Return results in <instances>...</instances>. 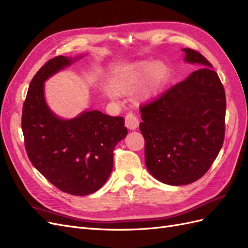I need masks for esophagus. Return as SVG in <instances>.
I'll return each instance as SVG.
<instances>
[{"label": "esophagus", "mask_w": 248, "mask_h": 248, "mask_svg": "<svg viewBox=\"0 0 248 248\" xmlns=\"http://www.w3.org/2000/svg\"><path fill=\"white\" fill-rule=\"evenodd\" d=\"M125 126L130 130H134L138 128L139 126V119L137 116H134L131 112L125 117Z\"/></svg>", "instance_id": "1"}]
</instances>
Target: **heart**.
I'll use <instances>...</instances> for the list:
<instances>
[{"mask_svg":"<svg viewBox=\"0 0 248 248\" xmlns=\"http://www.w3.org/2000/svg\"><path fill=\"white\" fill-rule=\"evenodd\" d=\"M170 78L168 64L163 62L141 61L120 70L111 80L110 98L117 95H130L138 90L140 102L155 100L167 87Z\"/></svg>","mask_w":248,"mask_h":248,"instance_id":"b5f03b06","label":"heart"}]
</instances>
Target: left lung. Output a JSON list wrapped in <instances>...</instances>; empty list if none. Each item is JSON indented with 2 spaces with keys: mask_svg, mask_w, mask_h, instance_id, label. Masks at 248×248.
Here are the masks:
<instances>
[{
  "mask_svg": "<svg viewBox=\"0 0 248 248\" xmlns=\"http://www.w3.org/2000/svg\"><path fill=\"white\" fill-rule=\"evenodd\" d=\"M182 51L186 63L202 68L140 108L146 167L155 179L172 186L197 181L212 166L223 144L227 107L211 63L196 50Z\"/></svg>",
  "mask_w": 248,
  "mask_h": 248,
  "instance_id": "obj_1",
  "label": "left lung"
}]
</instances>
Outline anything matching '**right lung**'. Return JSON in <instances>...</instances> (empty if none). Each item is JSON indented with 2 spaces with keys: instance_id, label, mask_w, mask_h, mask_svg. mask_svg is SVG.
Wrapping results in <instances>:
<instances>
[{
  "instance_id": "1",
  "label": "right lung",
  "mask_w": 248,
  "mask_h": 248,
  "mask_svg": "<svg viewBox=\"0 0 248 248\" xmlns=\"http://www.w3.org/2000/svg\"><path fill=\"white\" fill-rule=\"evenodd\" d=\"M84 57L59 56L41 67L29 86L21 117L30 161L52 185L73 196H88L106 184L114 148L128 133L122 117L86 109L63 119L48 107L44 82Z\"/></svg>"
}]
</instances>
